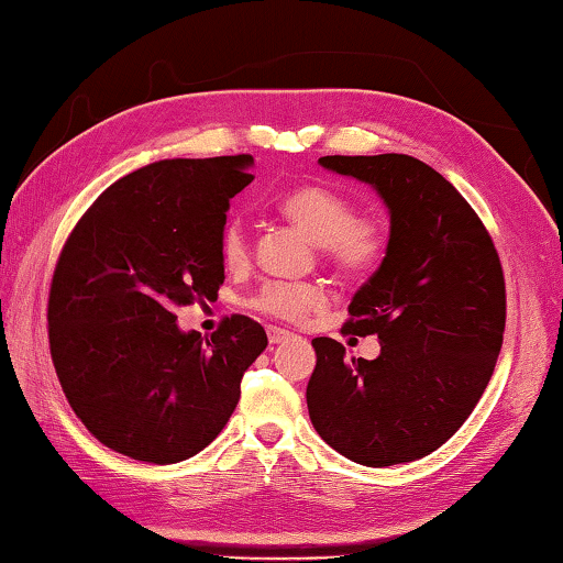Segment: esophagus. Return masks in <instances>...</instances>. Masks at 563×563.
<instances>
[{
  "label": "esophagus",
  "instance_id": "34e87169",
  "mask_svg": "<svg viewBox=\"0 0 563 563\" xmlns=\"http://www.w3.org/2000/svg\"><path fill=\"white\" fill-rule=\"evenodd\" d=\"M266 336H269V343H282V341H287V339L291 336V333L284 331V329L269 327V329H266Z\"/></svg>",
  "mask_w": 563,
  "mask_h": 563
}]
</instances>
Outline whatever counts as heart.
Segmentation results:
<instances>
[{"label":"heart","mask_w":563,"mask_h":563,"mask_svg":"<svg viewBox=\"0 0 563 563\" xmlns=\"http://www.w3.org/2000/svg\"><path fill=\"white\" fill-rule=\"evenodd\" d=\"M279 210L291 224L321 244L327 262L343 274H366L376 266L388 246V234L373 217H356L351 197L327 185H301L284 192ZM224 266L240 269L250 262V240L244 224L230 220L220 234ZM329 303V294L319 284L266 282L250 299V307L266 317L301 323Z\"/></svg>","instance_id":"1"}]
</instances>
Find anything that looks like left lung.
I'll use <instances>...</instances> for the list:
<instances>
[{
    "label": "left lung",
    "instance_id": "obj_1",
    "mask_svg": "<svg viewBox=\"0 0 563 563\" xmlns=\"http://www.w3.org/2000/svg\"><path fill=\"white\" fill-rule=\"evenodd\" d=\"M319 163L378 192L390 236L343 327L376 333L380 356L346 358L339 341L313 339L309 418L323 442L358 465L420 460L455 435L495 371L507 319L497 250L465 197L418 157Z\"/></svg>",
    "mask_w": 563,
    "mask_h": 563
}]
</instances>
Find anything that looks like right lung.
<instances>
[{
	"label": "right lung",
	"mask_w": 563,
	"mask_h": 563,
	"mask_svg": "<svg viewBox=\"0 0 563 563\" xmlns=\"http://www.w3.org/2000/svg\"><path fill=\"white\" fill-rule=\"evenodd\" d=\"M252 155L151 163L108 187L74 227L48 294V343L68 406L96 440L155 465L220 435L244 371L266 349L260 323L224 319L210 339L175 309L214 299L230 200Z\"/></svg>",
	"instance_id": "1"
}]
</instances>
